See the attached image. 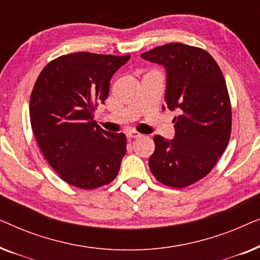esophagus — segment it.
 I'll return each mask as SVG.
<instances>
[{"mask_svg":"<svg viewBox=\"0 0 260 260\" xmlns=\"http://www.w3.org/2000/svg\"><path fill=\"white\" fill-rule=\"evenodd\" d=\"M142 135L140 133H137V131H129V133H126V137L129 138V140H133V138H140Z\"/></svg>","mask_w":260,"mask_h":260,"instance_id":"34e87169","label":"esophagus"}]
</instances>
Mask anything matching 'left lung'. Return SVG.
I'll return each instance as SVG.
<instances>
[{"label":"left lung","instance_id":"1","mask_svg":"<svg viewBox=\"0 0 260 260\" xmlns=\"http://www.w3.org/2000/svg\"><path fill=\"white\" fill-rule=\"evenodd\" d=\"M141 56L165 67L167 108L180 113L173 120V140L154 137L149 167L166 186H190L211 172L229 144L232 111L225 78L208 52L180 42L158 46Z\"/></svg>","mask_w":260,"mask_h":260}]
</instances>
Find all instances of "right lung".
<instances>
[{"mask_svg": "<svg viewBox=\"0 0 260 260\" xmlns=\"http://www.w3.org/2000/svg\"><path fill=\"white\" fill-rule=\"evenodd\" d=\"M130 59L88 52L59 56L39 74L30 94L34 136L60 179L81 189L113 181L126 152V137L93 120L113 74Z\"/></svg>", "mask_w": 260, "mask_h": 260, "instance_id": "1", "label": "right lung"}]
</instances>
